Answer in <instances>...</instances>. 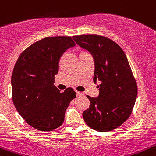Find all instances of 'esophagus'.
<instances>
[{"label": "esophagus", "mask_w": 156, "mask_h": 156, "mask_svg": "<svg viewBox=\"0 0 156 156\" xmlns=\"http://www.w3.org/2000/svg\"><path fill=\"white\" fill-rule=\"evenodd\" d=\"M76 93H77V95H83V92H79V91H76Z\"/></svg>", "instance_id": "esophagus-1"}]
</instances>
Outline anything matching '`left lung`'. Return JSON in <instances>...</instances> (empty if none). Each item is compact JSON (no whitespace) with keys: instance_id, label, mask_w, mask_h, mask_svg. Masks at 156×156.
I'll return each mask as SVG.
<instances>
[{"instance_id":"obj_1","label":"left lung","mask_w":156,"mask_h":156,"mask_svg":"<svg viewBox=\"0 0 156 156\" xmlns=\"http://www.w3.org/2000/svg\"><path fill=\"white\" fill-rule=\"evenodd\" d=\"M78 45L93 56L94 82L100 84L99 96L90 100L89 109L83 112L86 124L98 132L119 127L129 119L138 94L137 82L128 60L119 44L98 35H75Z\"/></svg>"}]
</instances>
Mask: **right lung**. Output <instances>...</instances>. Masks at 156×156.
Returning a JSON list of instances; mask_svg holds the SVG:
<instances>
[{
	"label": "right lung",
	"mask_w": 156,
	"mask_h": 156,
	"mask_svg": "<svg viewBox=\"0 0 156 156\" xmlns=\"http://www.w3.org/2000/svg\"><path fill=\"white\" fill-rule=\"evenodd\" d=\"M69 36L47 37L22 52L12 75V97L26 122L40 131H52L62 125L65 111L76 92L69 87L61 92L54 85L59 59L75 47Z\"/></svg>",
	"instance_id": "right-lung-1"
}]
</instances>
